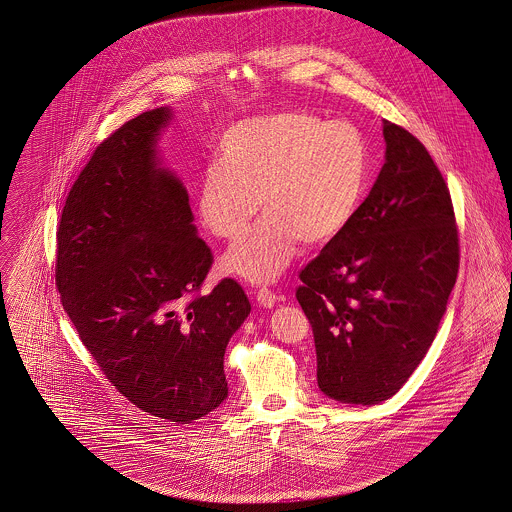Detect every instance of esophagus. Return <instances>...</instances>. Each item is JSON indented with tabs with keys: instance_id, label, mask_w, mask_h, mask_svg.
I'll return each instance as SVG.
<instances>
[{
	"instance_id": "34e87169",
	"label": "esophagus",
	"mask_w": 512,
	"mask_h": 512,
	"mask_svg": "<svg viewBox=\"0 0 512 512\" xmlns=\"http://www.w3.org/2000/svg\"><path fill=\"white\" fill-rule=\"evenodd\" d=\"M256 301H258L260 307L273 308L275 307V303H277V295L273 293L272 289L264 287V289H260V291L256 293Z\"/></svg>"
}]
</instances>
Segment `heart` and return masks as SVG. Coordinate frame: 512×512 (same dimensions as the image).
I'll return each instance as SVG.
<instances>
[{
	"mask_svg": "<svg viewBox=\"0 0 512 512\" xmlns=\"http://www.w3.org/2000/svg\"><path fill=\"white\" fill-rule=\"evenodd\" d=\"M371 172L365 134L305 110L240 120L205 167L196 213L207 233L233 240L260 209L264 217L221 260L223 272L256 285L291 264L297 244L324 246L340 237L361 204Z\"/></svg>",
	"mask_w": 512,
	"mask_h": 512,
	"instance_id": "heart-1",
	"label": "heart"
}]
</instances>
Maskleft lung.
I'll return each instance as SVG.
<instances>
[{"label":"left lung","instance_id":"left-lung-1","mask_svg":"<svg viewBox=\"0 0 512 512\" xmlns=\"http://www.w3.org/2000/svg\"><path fill=\"white\" fill-rule=\"evenodd\" d=\"M384 165L340 237L301 272L318 388L340 404L392 398L427 355L456 283L450 192L429 151L384 120Z\"/></svg>","mask_w":512,"mask_h":512}]
</instances>
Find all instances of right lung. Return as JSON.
<instances>
[{"label":"right lung","instance_id":"right-lung-1","mask_svg":"<svg viewBox=\"0 0 512 512\" xmlns=\"http://www.w3.org/2000/svg\"><path fill=\"white\" fill-rule=\"evenodd\" d=\"M172 118L171 106L143 112L97 147L62 211L56 285L120 394L192 423L229 396L225 349L250 303L235 279L198 293L213 256L182 180L163 165Z\"/></svg>","mask_w":512,"mask_h":512}]
</instances>
